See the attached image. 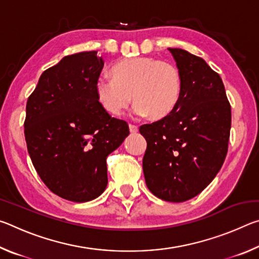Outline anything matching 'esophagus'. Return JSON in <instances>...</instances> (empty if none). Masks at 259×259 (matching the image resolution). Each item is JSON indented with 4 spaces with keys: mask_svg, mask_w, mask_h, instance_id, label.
I'll list each match as a JSON object with an SVG mask.
<instances>
[{
    "mask_svg": "<svg viewBox=\"0 0 259 259\" xmlns=\"http://www.w3.org/2000/svg\"><path fill=\"white\" fill-rule=\"evenodd\" d=\"M129 130L131 134H137L138 133V126L135 124H129Z\"/></svg>",
    "mask_w": 259,
    "mask_h": 259,
    "instance_id": "34e87169",
    "label": "esophagus"
}]
</instances>
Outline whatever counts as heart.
<instances>
[{
    "instance_id": "1",
    "label": "heart",
    "mask_w": 259,
    "mask_h": 259,
    "mask_svg": "<svg viewBox=\"0 0 259 259\" xmlns=\"http://www.w3.org/2000/svg\"><path fill=\"white\" fill-rule=\"evenodd\" d=\"M112 75L99 76L95 83L97 102L111 115H121L134 99L136 115L161 120L174 111L181 97L182 74L169 61L130 57L114 65Z\"/></svg>"
}]
</instances>
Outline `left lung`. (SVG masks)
<instances>
[{"label": "left lung", "instance_id": "8db88e82", "mask_svg": "<svg viewBox=\"0 0 259 259\" xmlns=\"http://www.w3.org/2000/svg\"><path fill=\"white\" fill-rule=\"evenodd\" d=\"M169 51L182 74V94L168 116L139 128L147 142L143 170L155 196L184 202L200 194L224 163L231 105L221 76L202 58Z\"/></svg>", "mask_w": 259, "mask_h": 259}]
</instances>
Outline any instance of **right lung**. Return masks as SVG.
<instances>
[{
    "label": "right lung",
    "instance_id": "add662e5",
    "mask_svg": "<svg viewBox=\"0 0 259 259\" xmlns=\"http://www.w3.org/2000/svg\"><path fill=\"white\" fill-rule=\"evenodd\" d=\"M103 67L97 51L64 57L42 73L26 105L25 139L34 168L51 192L73 202L105 191L107 156L129 135L128 123L96 98Z\"/></svg>",
    "mask_w": 259,
    "mask_h": 259
}]
</instances>
